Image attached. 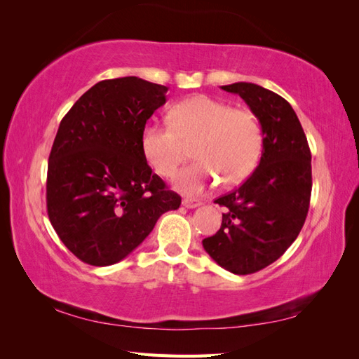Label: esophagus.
<instances>
[{"instance_id": "esophagus-1", "label": "esophagus", "mask_w": 359, "mask_h": 359, "mask_svg": "<svg viewBox=\"0 0 359 359\" xmlns=\"http://www.w3.org/2000/svg\"><path fill=\"white\" fill-rule=\"evenodd\" d=\"M182 203H184V207H187V208H196V207H199L202 202L197 199H191V197H185V199L182 201Z\"/></svg>"}]
</instances>
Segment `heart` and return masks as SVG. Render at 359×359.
<instances>
[{"label": "heart", "mask_w": 359, "mask_h": 359, "mask_svg": "<svg viewBox=\"0 0 359 359\" xmlns=\"http://www.w3.org/2000/svg\"><path fill=\"white\" fill-rule=\"evenodd\" d=\"M171 125L148 123L142 134V151L158 175L171 177L194 144L196 163L174 179V187L188 196L202 194L222 179L238 185L255 171L262 154L264 134L257 117L248 109L208 95H194L174 106Z\"/></svg>", "instance_id": "heart-1"}]
</instances>
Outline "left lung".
Wrapping results in <instances>:
<instances>
[{
    "label": "left lung",
    "instance_id": "obj_1",
    "mask_svg": "<svg viewBox=\"0 0 359 359\" xmlns=\"http://www.w3.org/2000/svg\"><path fill=\"white\" fill-rule=\"evenodd\" d=\"M243 98L262 126L264 149L255 172L215 203L222 225L203 248L222 269L251 274L285 253L306 222L311 196V154L292 106L255 83L222 86Z\"/></svg>",
    "mask_w": 359,
    "mask_h": 359
}]
</instances>
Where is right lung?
Segmentation results:
<instances>
[{
    "label": "right lung",
    "mask_w": 359,
    "mask_h": 359,
    "mask_svg": "<svg viewBox=\"0 0 359 359\" xmlns=\"http://www.w3.org/2000/svg\"><path fill=\"white\" fill-rule=\"evenodd\" d=\"M166 90L139 77L98 81L60 123L48 165V216L85 264L120 262L163 212L180 207L142 151L144 125Z\"/></svg>",
    "instance_id": "add662e5"
}]
</instances>
